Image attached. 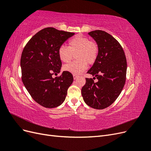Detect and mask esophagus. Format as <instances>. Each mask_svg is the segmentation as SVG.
Wrapping results in <instances>:
<instances>
[{
  "label": "esophagus",
  "mask_w": 151,
  "mask_h": 151,
  "mask_svg": "<svg viewBox=\"0 0 151 151\" xmlns=\"http://www.w3.org/2000/svg\"><path fill=\"white\" fill-rule=\"evenodd\" d=\"M78 76H77V75H75V74H74L73 75V77H74V79H77V78H78Z\"/></svg>",
  "instance_id": "34e87169"
}]
</instances>
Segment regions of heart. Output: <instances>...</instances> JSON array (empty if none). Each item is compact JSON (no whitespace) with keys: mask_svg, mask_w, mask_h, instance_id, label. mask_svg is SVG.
<instances>
[{"mask_svg":"<svg viewBox=\"0 0 151 151\" xmlns=\"http://www.w3.org/2000/svg\"><path fill=\"white\" fill-rule=\"evenodd\" d=\"M99 53V47L96 42L90 41L88 38L81 35L74 36L68 41V47L62 45L58 50L60 60L69 62L76 55L77 61L69 63L63 66V70L73 74L78 75L83 72L88 63L92 65L96 61Z\"/></svg>","mask_w":151,"mask_h":151,"instance_id":"obj_1","label":"heart"}]
</instances>
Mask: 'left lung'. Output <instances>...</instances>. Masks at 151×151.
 <instances>
[{
  "label": "left lung",
  "mask_w": 151,
  "mask_h": 151,
  "mask_svg": "<svg viewBox=\"0 0 151 151\" xmlns=\"http://www.w3.org/2000/svg\"><path fill=\"white\" fill-rule=\"evenodd\" d=\"M97 43L99 53L96 61L88 71L96 78H86L81 94L89 106L98 109L108 107L119 96L124 87L127 60L119 42L106 32L95 30L88 33Z\"/></svg>",
  "instance_id": "obj_1"
}]
</instances>
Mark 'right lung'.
Returning <instances> with one entry per match:
<instances>
[{"label": "right lung", "instance_id": "1", "mask_svg": "<svg viewBox=\"0 0 151 151\" xmlns=\"http://www.w3.org/2000/svg\"><path fill=\"white\" fill-rule=\"evenodd\" d=\"M74 33L46 28L38 31L27 43L22 52V81L35 101L45 108L57 107L65 101L73 76L60 72L62 62L58 50Z\"/></svg>", "mask_w": 151, "mask_h": 151}]
</instances>
